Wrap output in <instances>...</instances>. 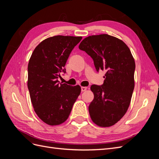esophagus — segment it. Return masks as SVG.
Masks as SVG:
<instances>
[{
	"label": "esophagus",
	"instance_id": "obj_1",
	"mask_svg": "<svg viewBox=\"0 0 159 159\" xmlns=\"http://www.w3.org/2000/svg\"><path fill=\"white\" fill-rule=\"evenodd\" d=\"M88 88L87 87H81V91H85L87 90Z\"/></svg>",
	"mask_w": 159,
	"mask_h": 159
}]
</instances>
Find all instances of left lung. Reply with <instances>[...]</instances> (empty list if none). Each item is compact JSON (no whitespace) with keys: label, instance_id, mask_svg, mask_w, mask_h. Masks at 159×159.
<instances>
[{"label":"left lung","instance_id":"1","mask_svg":"<svg viewBox=\"0 0 159 159\" xmlns=\"http://www.w3.org/2000/svg\"><path fill=\"white\" fill-rule=\"evenodd\" d=\"M79 48L92 57L96 70L106 71L102 85L91 86L94 98L89 106L90 117L99 127L112 126L124 116L131 103L134 57L123 41L105 34L86 37Z\"/></svg>","mask_w":159,"mask_h":159}]
</instances>
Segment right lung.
I'll return each instance as SVG.
<instances>
[{"label": "right lung", "mask_w": 159, "mask_h": 159, "mask_svg": "<svg viewBox=\"0 0 159 159\" xmlns=\"http://www.w3.org/2000/svg\"><path fill=\"white\" fill-rule=\"evenodd\" d=\"M81 36H54L42 41L33 51L28 65V88L35 113L43 122L58 125L68 119L81 93L79 85L57 80L74 48Z\"/></svg>", "instance_id": "right-lung-1"}]
</instances>
